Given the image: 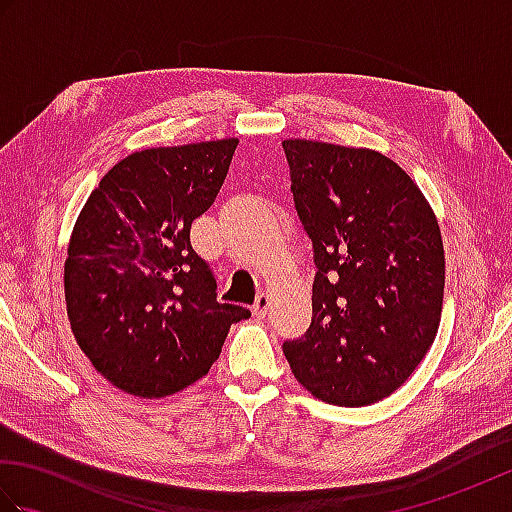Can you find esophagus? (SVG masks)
Segmentation results:
<instances>
[{"instance_id":"34e87169","label":"esophagus","mask_w":512,"mask_h":512,"mask_svg":"<svg viewBox=\"0 0 512 512\" xmlns=\"http://www.w3.org/2000/svg\"><path fill=\"white\" fill-rule=\"evenodd\" d=\"M268 308H270V299H268V295H264V292H262V295H257V299H255L253 314H255V317L262 319L264 314L268 312Z\"/></svg>"}]
</instances>
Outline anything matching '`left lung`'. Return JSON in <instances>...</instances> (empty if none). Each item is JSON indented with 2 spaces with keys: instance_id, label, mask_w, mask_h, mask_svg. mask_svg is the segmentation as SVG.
<instances>
[{
  "instance_id": "8db88e82",
  "label": "left lung",
  "mask_w": 512,
  "mask_h": 512,
  "mask_svg": "<svg viewBox=\"0 0 512 512\" xmlns=\"http://www.w3.org/2000/svg\"><path fill=\"white\" fill-rule=\"evenodd\" d=\"M292 198L312 239V323L284 343L312 396L365 407L405 383L438 334L444 248L418 184L374 149L284 140Z\"/></svg>"
}]
</instances>
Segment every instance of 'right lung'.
Here are the masks:
<instances>
[{"label":"right lung","mask_w":512,"mask_h":512,"mask_svg":"<svg viewBox=\"0 0 512 512\" xmlns=\"http://www.w3.org/2000/svg\"><path fill=\"white\" fill-rule=\"evenodd\" d=\"M239 140L129 154L76 217L63 284L72 334L96 372L138 398L209 374L250 310L217 301L191 224L215 202Z\"/></svg>","instance_id":"obj_1"}]
</instances>
